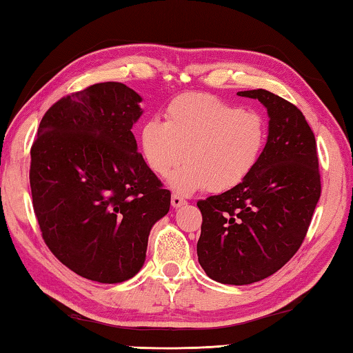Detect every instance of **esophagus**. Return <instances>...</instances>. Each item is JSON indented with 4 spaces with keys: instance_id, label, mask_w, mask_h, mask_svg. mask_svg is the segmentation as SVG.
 Listing matches in <instances>:
<instances>
[{
    "instance_id": "1",
    "label": "esophagus",
    "mask_w": 353,
    "mask_h": 353,
    "mask_svg": "<svg viewBox=\"0 0 353 353\" xmlns=\"http://www.w3.org/2000/svg\"><path fill=\"white\" fill-rule=\"evenodd\" d=\"M185 204H187V201H185L182 196H179V194H172L171 196V205L174 207V208H179V207H182Z\"/></svg>"
}]
</instances>
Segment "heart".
I'll use <instances>...</instances> for the list:
<instances>
[{"label":"heart","instance_id":"heart-1","mask_svg":"<svg viewBox=\"0 0 353 353\" xmlns=\"http://www.w3.org/2000/svg\"><path fill=\"white\" fill-rule=\"evenodd\" d=\"M268 143L266 118L212 94L188 93L172 99L166 123L157 118L140 129L145 162L155 174L170 176L181 194L238 187L260 163Z\"/></svg>","mask_w":353,"mask_h":353}]
</instances>
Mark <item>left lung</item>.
<instances>
[{"label": "left lung", "mask_w": 353, "mask_h": 353, "mask_svg": "<svg viewBox=\"0 0 353 353\" xmlns=\"http://www.w3.org/2000/svg\"><path fill=\"white\" fill-rule=\"evenodd\" d=\"M236 94L265 105L268 143L246 181L198 202V260L219 283L249 285L277 272L301 248L321 176L314 134L296 105L263 88Z\"/></svg>", "instance_id": "8db88e82"}]
</instances>
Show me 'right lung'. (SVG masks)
I'll use <instances>...</instances> for the list:
<instances>
[{
    "mask_svg": "<svg viewBox=\"0 0 353 353\" xmlns=\"http://www.w3.org/2000/svg\"><path fill=\"white\" fill-rule=\"evenodd\" d=\"M143 98L119 82L70 94L41 118L31 149L32 205L46 246L99 283L132 279L171 193L139 152Z\"/></svg>",
    "mask_w": 353,
    "mask_h": 353,
    "instance_id": "add662e5",
    "label": "right lung"
}]
</instances>
